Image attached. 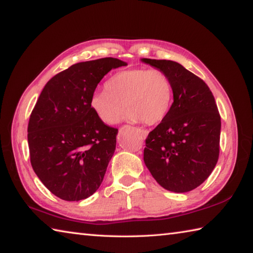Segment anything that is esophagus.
I'll return each instance as SVG.
<instances>
[{
	"mask_svg": "<svg viewBox=\"0 0 253 253\" xmlns=\"http://www.w3.org/2000/svg\"><path fill=\"white\" fill-rule=\"evenodd\" d=\"M139 131H140V134H141V136L142 137H144V138H146V137H147V135H148V130H147V129H144V128H139V129H138Z\"/></svg>",
	"mask_w": 253,
	"mask_h": 253,
	"instance_id": "34e87169",
	"label": "esophagus"
}]
</instances>
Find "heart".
<instances>
[{
  "label": "heart",
  "mask_w": 253,
  "mask_h": 253,
  "mask_svg": "<svg viewBox=\"0 0 253 253\" xmlns=\"http://www.w3.org/2000/svg\"><path fill=\"white\" fill-rule=\"evenodd\" d=\"M172 103V86L167 74L157 68L118 72L105 83V90L90 96L91 111L105 124H116L126 109L132 122L154 125L163 121Z\"/></svg>",
  "instance_id": "heart-1"
}]
</instances>
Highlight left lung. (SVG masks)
<instances>
[{"mask_svg":"<svg viewBox=\"0 0 253 253\" xmlns=\"http://www.w3.org/2000/svg\"><path fill=\"white\" fill-rule=\"evenodd\" d=\"M165 72L173 103L167 116L146 138L144 162L165 189L188 192L212 172L219 158L221 119L206 83L177 62L141 58Z\"/></svg>","mask_w":253,"mask_h":253,"instance_id":"8db88e82","label":"left lung"}]
</instances>
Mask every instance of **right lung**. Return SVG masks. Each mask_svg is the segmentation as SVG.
<instances>
[{"label": "right lung", "instance_id": "right-lung-1", "mask_svg": "<svg viewBox=\"0 0 253 253\" xmlns=\"http://www.w3.org/2000/svg\"><path fill=\"white\" fill-rule=\"evenodd\" d=\"M105 57L77 63L52 77L32 111L27 141L33 170L58 198H88L102 183L118 129L100 121L90 96L109 71L126 66Z\"/></svg>", "mask_w": 253, "mask_h": 253}]
</instances>
